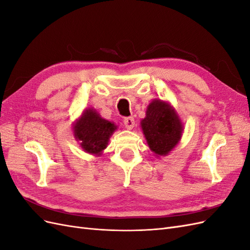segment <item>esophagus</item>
Instances as JSON below:
<instances>
[{
    "mask_svg": "<svg viewBox=\"0 0 250 250\" xmlns=\"http://www.w3.org/2000/svg\"><path fill=\"white\" fill-rule=\"evenodd\" d=\"M123 123H124V125H125L127 129H132L133 126H134V119L132 117L125 118L123 120Z\"/></svg>",
    "mask_w": 250,
    "mask_h": 250,
    "instance_id": "1",
    "label": "esophagus"
}]
</instances>
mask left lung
Here are the masks:
<instances>
[{
  "mask_svg": "<svg viewBox=\"0 0 250 250\" xmlns=\"http://www.w3.org/2000/svg\"><path fill=\"white\" fill-rule=\"evenodd\" d=\"M142 129L150 149L157 155H166L179 142L183 125L168 103L154 100L142 121Z\"/></svg>",
  "mask_w": 250,
  "mask_h": 250,
  "instance_id": "obj_1",
  "label": "left lung"
}]
</instances>
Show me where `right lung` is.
<instances>
[{
    "label": "right lung",
    "mask_w": 250,
    "mask_h": 250,
    "mask_svg": "<svg viewBox=\"0 0 250 250\" xmlns=\"http://www.w3.org/2000/svg\"><path fill=\"white\" fill-rule=\"evenodd\" d=\"M116 129L115 124L102 119L95 110L87 109L75 124L74 133L83 150L98 154L106 147L109 137Z\"/></svg>",
    "instance_id": "add662e5"
}]
</instances>
